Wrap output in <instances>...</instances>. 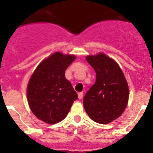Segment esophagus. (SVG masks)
Wrapping results in <instances>:
<instances>
[{"label":"esophagus","mask_w":153,"mask_h":153,"mask_svg":"<svg viewBox=\"0 0 153 153\" xmlns=\"http://www.w3.org/2000/svg\"><path fill=\"white\" fill-rule=\"evenodd\" d=\"M82 98H83V93H78V99L79 100H82Z\"/></svg>","instance_id":"1"}]
</instances>
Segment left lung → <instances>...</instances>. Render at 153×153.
<instances>
[{
	"mask_svg": "<svg viewBox=\"0 0 153 153\" xmlns=\"http://www.w3.org/2000/svg\"><path fill=\"white\" fill-rule=\"evenodd\" d=\"M86 60L96 72V82L83 99V107L96 123L107 124L123 114L129 97L128 83L118 63L103 53Z\"/></svg>",
	"mask_w": 153,
	"mask_h": 153,
	"instance_id": "obj_1",
	"label": "left lung"
}]
</instances>
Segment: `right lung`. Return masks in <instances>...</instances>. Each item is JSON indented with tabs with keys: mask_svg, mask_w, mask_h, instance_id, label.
<instances>
[{
	"mask_svg": "<svg viewBox=\"0 0 153 153\" xmlns=\"http://www.w3.org/2000/svg\"><path fill=\"white\" fill-rule=\"evenodd\" d=\"M75 55L55 52L42 60L31 75L27 87L29 107L39 120L48 124L67 117L77 93L65 77Z\"/></svg>",
	"mask_w": 153,
	"mask_h": 153,
	"instance_id": "obj_1",
	"label": "right lung"
}]
</instances>
